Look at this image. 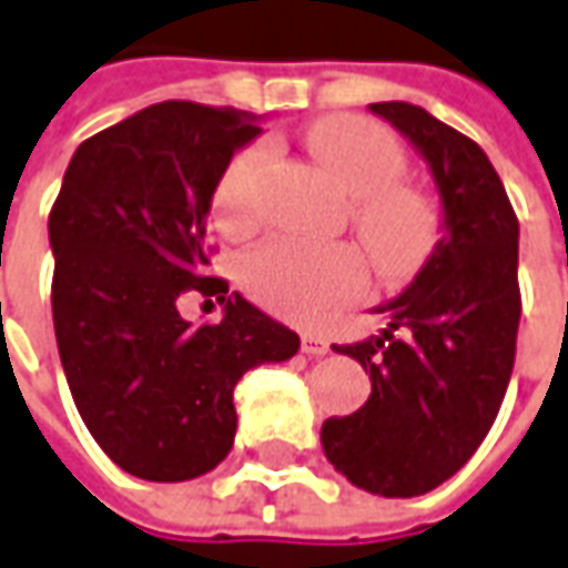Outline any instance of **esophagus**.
<instances>
[{"label":"esophagus","mask_w":568,"mask_h":568,"mask_svg":"<svg viewBox=\"0 0 568 568\" xmlns=\"http://www.w3.org/2000/svg\"><path fill=\"white\" fill-rule=\"evenodd\" d=\"M301 351L311 354V357H323V354H329V342H326L323 335L304 333L301 335Z\"/></svg>","instance_id":"34e87169"}]
</instances>
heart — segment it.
<instances>
[{"instance_id": "heart-1", "label": "heart", "mask_w": 568, "mask_h": 568, "mask_svg": "<svg viewBox=\"0 0 568 568\" xmlns=\"http://www.w3.org/2000/svg\"><path fill=\"white\" fill-rule=\"evenodd\" d=\"M307 149L348 192V220L382 276L397 280L429 257L438 214L419 189L407 186V152L385 126L338 114L304 133ZM273 161L267 142H248L230 158L214 189V217L226 233H245L261 214V183ZM369 280L364 254L348 242L311 245L276 235L245 254L242 283L267 311L320 323L342 304L361 298Z\"/></svg>"}]
</instances>
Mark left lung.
<instances>
[{
    "instance_id": "left-lung-1",
    "label": "left lung",
    "mask_w": 568,
    "mask_h": 568,
    "mask_svg": "<svg viewBox=\"0 0 568 568\" xmlns=\"http://www.w3.org/2000/svg\"><path fill=\"white\" fill-rule=\"evenodd\" d=\"M369 108L429 161L445 235L419 276L385 307L388 329L335 345L361 361L373 392L361 410L329 416L320 442L351 485L416 497L476 454L507 395L523 314L519 220L473 139L419 105Z\"/></svg>"
}]
</instances>
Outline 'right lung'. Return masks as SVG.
Instances as JSON below:
<instances>
[{
	"mask_svg": "<svg viewBox=\"0 0 568 568\" xmlns=\"http://www.w3.org/2000/svg\"><path fill=\"white\" fill-rule=\"evenodd\" d=\"M261 126L242 111L161 102L73 152L49 211L52 320L87 429L123 473L186 481L235 438L233 388L252 366L288 361L301 338L230 283L207 276L211 195ZM195 287L223 300L192 327L175 304Z\"/></svg>",
	"mask_w": 568,
	"mask_h": 568,
	"instance_id": "obj_1",
	"label": "right lung"
}]
</instances>
